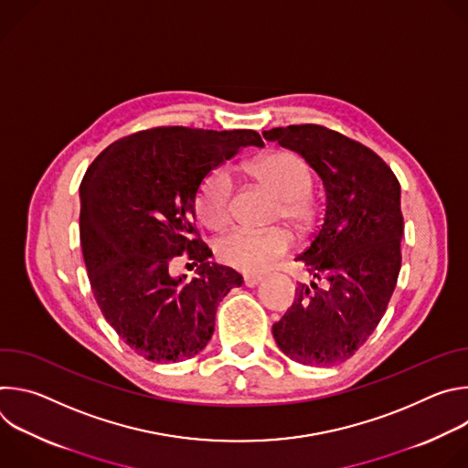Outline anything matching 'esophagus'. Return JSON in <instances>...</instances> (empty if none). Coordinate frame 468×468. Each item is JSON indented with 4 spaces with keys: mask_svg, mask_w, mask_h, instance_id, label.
I'll list each match as a JSON object with an SVG mask.
<instances>
[{
    "mask_svg": "<svg viewBox=\"0 0 468 468\" xmlns=\"http://www.w3.org/2000/svg\"><path fill=\"white\" fill-rule=\"evenodd\" d=\"M261 282V276H244V285L246 287H255Z\"/></svg>",
    "mask_w": 468,
    "mask_h": 468,
    "instance_id": "obj_1",
    "label": "esophagus"
}]
</instances>
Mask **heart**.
I'll use <instances>...</instances> for the list:
<instances>
[{
  "label": "heart",
  "mask_w": 468,
  "mask_h": 468,
  "mask_svg": "<svg viewBox=\"0 0 468 468\" xmlns=\"http://www.w3.org/2000/svg\"><path fill=\"white\" fill-rule=\"evenodd\" d=\"M248 177L276 197L274 220H282L292 233L303 235L313 228L314 204L311 197L313 172L294 154L276 152L248 166ZM235 183L228 168L213 170L199 185L196 211L211 229L226 228L233 218ZM289 237L282 229L264 233L233 229L215 240V257L229 269L259 274L282 259L289 250Z\"/></svg>",
  "instance_id": "1"
}]
</instances>
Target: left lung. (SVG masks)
Instances as JSON below:
<instances>
[{"label":"left lung","instance_id":"left-lung-1","mask_svg":"<svg viewBox=\"0 0 468 468\" xmlns=\"http://www.w3.org/2000/svg\"><path fill=\"white\" fill-rule=\"evenodd\" d=\"M262 137L300 154L325 190L320 229L296 257L314 280L298 285L272 325L274 339L296 363L339 365L372 335L396 287L404 237L399 183L370 148L324 125L274 127Z\"/></svg>","mask_w":468,"mask_h":468}]
</instances>
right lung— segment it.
<instances>
[{"instance_id": "right-lung-1", "label": "right lung", "mask_w": 468, "mask_h": 468, "mask_svg": "<svg viewBox=\"0 0 468 468\" xmlns=\"http://www.w3.org/2000/svg\"><path fill=\"white\" fill-rule=\"evenodd\" d=\"M246 146L257 131L154 127L107 146L81 186L80 235L94 298L118 337L154 363L202 352L222 298L242 283L196 229V194L211 170ZM197 278L171 276L182 251Z\"/></svg>"}]
</instances>
